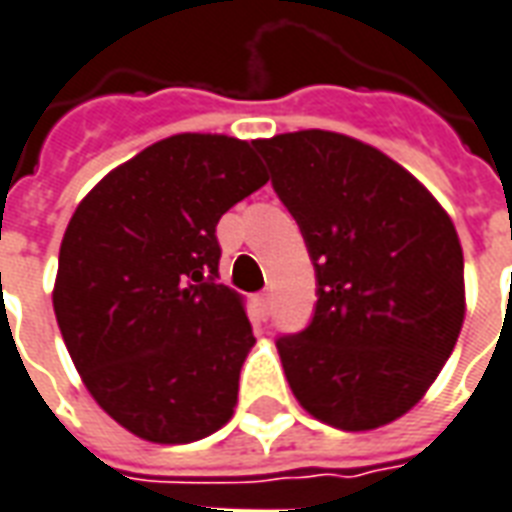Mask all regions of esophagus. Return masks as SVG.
Masks as SVG:
<instances>
[{
	"instance_id": "1",
	"label": "esophagus",
	"mask_w": 512,
	"mask_h": 512,
	"mask_svg": "<svg viewBox=\"0 0 512 512\" xmlns=\"http://www.w3.org/2000/svg\"><path fill=\"white\" fill-rule=\"evenodd\" d=\"M256 302H259V308L264 313H270V308H272V294L270 292H261L259 297H256Z\"/></svg>"
}]
</instances>
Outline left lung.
Returning <instances> with one entry per match:
<instances>
[{
  "label": "left lung",
  "mask_w": 512,
  "mask_h": 512,
  "mask_svg": "<svg viewBox=\"0 0 512 512\" xmlns=\"http://www.w3.org/2000/svg\"><path fill=\"white\" fill-rule=\"evenodd\" d=\"M256 147L319 281L308 330L278 341L294 398L341 431L393 423L420 404L464 327L453 220L412 171L360 138L297 130Z\"/></svg>",
  "instance_id": "8db88e82"
}]
</instances>
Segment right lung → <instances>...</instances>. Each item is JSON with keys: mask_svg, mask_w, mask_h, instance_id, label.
Wrapping results in <instances>:
<instances>
[{"mask_svg": "<svg viewBox=\"0 0 512 512\" xmlns=\"http://www.w3.org/2000/svg\"><path fill=\"white\" fill-rule=\"evenodd\" d=\"M267 179L256 141L177 133L108 171L67 223L57 324L89 395L138 439L188 445L234 414L256 338L218 283L215 226Z\"/></svg>", "mask_w": 512, "mask_h": 512, "instance_id": "right-lung-1", "label": "right lung"}]
</instances>
